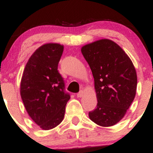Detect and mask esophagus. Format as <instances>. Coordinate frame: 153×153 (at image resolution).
Here are the masks:
<instances>
[{
  "label": "esophagus",
  "mask_w": 153,
  "mask_h": 153,
  "mask_svg": "<svg viewBox=\"0 0 153 153\" xmlns=\"http://www.w3.org/2000/svg\"><path fill=\"white\" fill-rule=\"evenodd\" d=\"M83 95H84V92H83V90H81V91H79V93H78L77 96L78 97H82Z\"/></svg>",
  "instance_id": "34e87169"
}]
</instances>
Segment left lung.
I'll list each match as a JSON object with an SVG mask.
<instances>
[{
	"mask_svg": "<svg viewBox=\"0 0 153 153\" xmlns=\"http://www.w3.org/2000/svg\"><path fill=\"white\" fill-rule=\"evenodd\" d=\"M81 53L91 69L98 101L89 117L101 126L115 125L135 97V68L125 51L110 39L87 44L81 48Z\"/></svg>",
	"mask_w": 153,
	"mask_h": 153,
	"instance_id": "8db88e82",
	"label": "left lung"
}]
</instances>
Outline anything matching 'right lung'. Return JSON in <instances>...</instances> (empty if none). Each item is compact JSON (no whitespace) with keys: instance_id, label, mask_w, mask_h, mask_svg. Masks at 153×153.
<instances>
[{"instance_id":"obj_1","label":"right lung","mask_w":153,"mask_h":153,"mask_svg":"<svg viewBox=\"0 0 153 153\" xmlns=\"http://www.w3.org/2000/svg\"><path fill=\"white\" fill-rule=\"evenodd\" d=\"M63 45L45 44L31 55L21 81L20 93L27 112L43 130L63 121L70 95L57 70Z\"/></svg>"}]
</instances>
